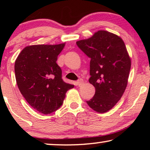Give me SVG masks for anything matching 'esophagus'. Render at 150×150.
I'll return each instance as SVG.
<instances>
[{
    "label": "esophagus",
    "instance_id": "obj_1",
    "mask_svg": "<svg viewBox=\"0 0 150 150\" xmlns=\"http://www.w3.org/2000/svg\"><path fill=\"white\" fill-rule=\"evenodd\" d=\"M83 83H84L83 80V79H79V81H78L76 83V85L77 86H79V87H80V86H81Z\"/></svg>",
    "mask_w": 150,
    "mask_h": 150
}]
</instances>
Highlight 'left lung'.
Listing matches in <instances>:
<instances>
[{
    "label": "left lung",
    "mask_w": 150,
    "mask_h": 150,
    "mask_svg": "<svg viewBox=\"0 0 150 150\" xmlns=\"http://www.w3.org/2000/svg\"><path fill=\"white\" fill-rule=\"evenodd\" d=\"M76 44L91 58L89 82L96 93L87 103L97 112H107L121 99L128 85L131 59L124 41L115 34L100 30Z\"/></svg>",
    "instance_id": "obj_1"
}]
</instances>
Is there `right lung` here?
Segmentation results:
<instances>
[{
  "instance_id": "add662e5",
  "label": "right lung",
  "mask_w": 150,
  "mask_h": 150,
  "mask_svg": "<svg viewBox=\"0 0 150 150\" xmlns=\"http://www.w3.org/2000/svg\"><path fill=\"white\" fill-rule=\"evenodd\" d=\"M65 45L28 46L15 61L18 89L28 103L43 114H50L60 108L66 92L74 87L63 81L61 69L57 63Z\"/></svg>"
}]
</instances>
